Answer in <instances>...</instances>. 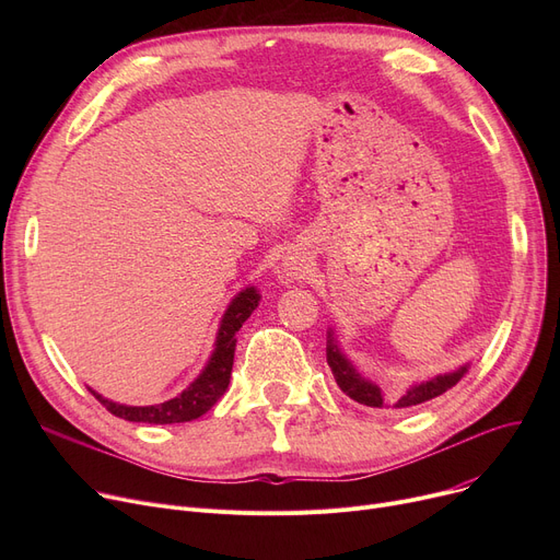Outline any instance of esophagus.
I'll list each match as a JSON object with an SVG mask.
<instances>
[{"label": "esophagus", "instance_id": "esophagus-1", "mask_svg": "<svg viewBox=\"0 0 560 560\" xmlns=\"http://www.w3.org/2000/svg\"><path fill=\"white\" fill-rule=\"evenodd\" d=\"M285 270H288V275L292 277V270H298V268H292V265H288V268H285Z\"/></svg>", "mask_w": 560, "mask_h": 560}]
</instances>
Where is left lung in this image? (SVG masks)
I'll list each match as a JSON object with an SVG mask.
<instances>
[{
  "mask_svg": "<svg viewBox=\"0 0 560 560\" xmlns=\"http://www.w3.org/2000/svg\"><path fill=\"white\" fill-rule=\"evenodd\" d=\"M327 363L334 372V378L336 384L340 386V390L351 397L354 401L363 404V406H372V408H397V410H404V408H410V406H418V404H424L438 395L447 393L452 386H456L458 381L465 376L467 372V365L454 370V372H447V374H438L429 381H422V384H416L410 386L408 390L404 393H388L384 388H378L376 384H372L370 378L361 376L359 370L349 363V359L342 354L336 338H334V331L329 329L327 334Z\"/></svg>",
  "mask_w": 560,
  "mask_h": 560,
  "instance_id": "left-lung-1",
  "label": "left lung"
}]
</instances>
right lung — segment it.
Segmentation results:
<instances>
[{"instance_id": "add662e5", "label": "right lung", "mask_w": 560, "mask_h": 560, "mask_svg": "<svg viewBox=\"0 0 560 560\" xmlns=\"http://www.w3.org/2000/svg\"><path fill=\"white\" fill-rule=\"evenodd\" d=\"M260 295L258 290L245 288L238 292L229 304V308L222 315L220 329H218V340L215 349L201 370V374L192 381V384L174 399H167L163 404L154 406H125V404H115L110 399H104L100 393L91 390L104 406L108 413L115 418H122L129 422H144V424H176V422H192L201 418L206 410H211V406L224 395L229 378H231V368H233V354H235V334L241 331L245 325V319L254 313L258 306Z\"/></svg>"}]
</instances>
